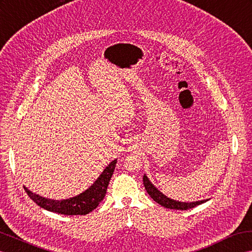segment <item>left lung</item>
Listing matches in <instances>:
<instances>
[{
  "instance_id": "1",
  "label": "left lung",
  "mask_w": 252,
  "mask_h": 252,
  "mask_svg": "<svg viewBox=\"0 0 252 252\" xmlns=\"http://www.w3.org/2000/svg\"><path fill=\"white\" fill-rule=\"evenodd\" d=\"M143 182H144V186L147 190V192L149 193V196L156 201L157 203L160 204L162 206L166 209H170V210H189V209H192L195 208V206L204 203L205 201H208V199L206 200H200V201H195V202H180L177 201V200H173L170 199L168 197H166L164 193L160 192L156 186H154L151 182L150 180L148 179V177L146 175H144L143 177Z\"/></svg>"
}]
</instances>
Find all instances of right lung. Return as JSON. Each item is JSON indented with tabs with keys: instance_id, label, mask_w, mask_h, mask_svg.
<instances>
[{
	"instance_id": "right-lung-1",
	"label": "right lung",
	"mask_w": 252,
	"mask_h": 252,
	"mask_svg": "<svg viewBox=\"0 0 252 252\" xmlns=\"http://www.w3.org/2000/svg\"><path fill=\"white\" fill-rule=\"evenodd\" d=\"M116 163H117V159H114L112 163H109V165L103 170L99 178L95 180V182L88 189L72 198L53 200L43 198L37 195V193L32 192L25 186L24 189L27 190L29 197L44 210L63 215H86L94 210L104 199L109 180H111L115 170Z\"/></svg>"
}]
</instances>
